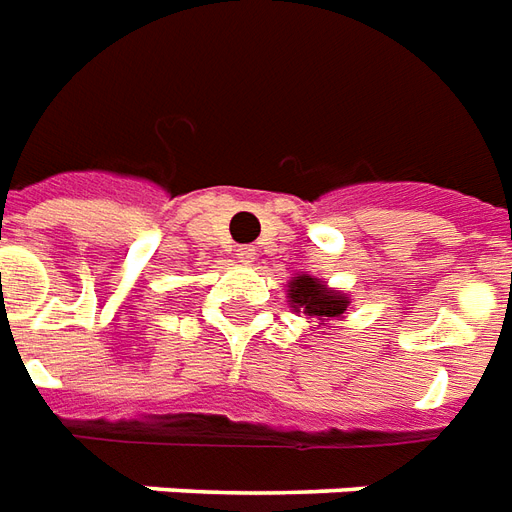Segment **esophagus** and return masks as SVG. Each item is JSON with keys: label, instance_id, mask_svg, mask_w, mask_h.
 Instances as JSON below:
<instances>
[{"label": "esophagus", "instance_id": "esophagus-1", "mask_svg": "<svg viewBox=\"0 0 512 512\" xmlns=\"http://www.w3.org/2000/svg\"><path fill=\"white\" fill-rule=\"evenodd\" d=\"M237 259H239V262L250 264L253 259H256V250L250 248V245H242V248H237Z\"/></svg>", "mask_w": 512, "mask_h": 512}]
</instances>
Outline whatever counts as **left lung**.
I'll return each mask as SVG.
<instances>
[{"label": "left lung", "mask_w": 512, "mask_h": 512, "mask_svg": "<svg viewBox=\"0 0 512 512\" xmlns=\"http://www.w3.org/2000/svg\"><path fill=\"white\" fill-rule=\"evenodd\" d=\"M289 306L297 314H303L308 320H320L325 325L328 320L342 317L350 300L336 289H328L325 281L320 278H311V275H295L289 281Z\"/></svg>", "instance_id": "obj_1"}]
</instances>
